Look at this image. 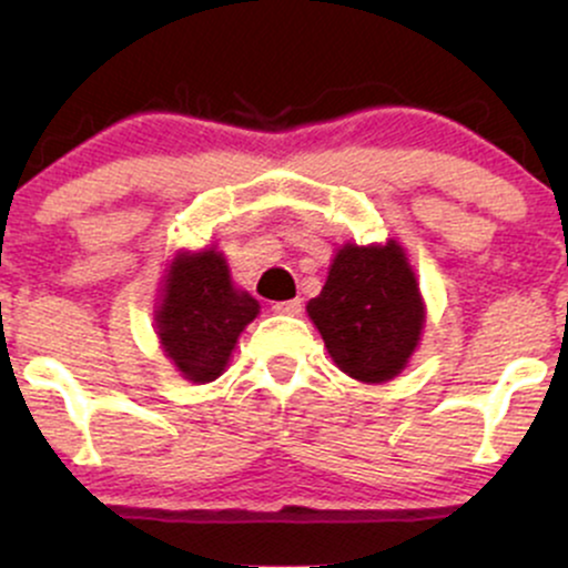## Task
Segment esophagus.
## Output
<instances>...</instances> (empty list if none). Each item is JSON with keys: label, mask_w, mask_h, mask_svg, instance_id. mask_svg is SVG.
Listing matches in <instances>:
<instances>
[{"label": "esophagus", "mask_w": 568, "mask_h": 568, "mask_svg": "<svg viewBox=\"0 0 568 568\" xmlns=\"http://www.w3.org/2000/svg\"><path fill=\"white\" fill-rule=\"evenodd\" d=\"M272 310H275L277 315H302L304 304L302 298H291V302H275L272 304Z\"/></svg>", "instance_id": "34e87169"}]
</instances>
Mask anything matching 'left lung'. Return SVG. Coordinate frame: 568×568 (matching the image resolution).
<instances>
[{"label":"left lung","instance_id":"8db88e82","mask_svg":"<svg viewBox=\"0 0 568 568\" xmlns=\"http://www.w3.org/2000/svg\"><path fill=\"white\" fill-rule=\"evenodd\" d=\"M306 312L336 366L371 384L400 374L425 323L416 277L397 243L344 245Z\"/></svg>","mask_w":568,"mask_h":568}]
</instances>
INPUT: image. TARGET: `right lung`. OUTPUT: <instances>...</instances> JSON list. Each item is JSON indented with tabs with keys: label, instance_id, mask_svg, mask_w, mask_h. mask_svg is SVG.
<instances>
[{
	"label": "right lung",
	"instance_id": "obj_1",
	"mask_svg": "<svg viewBox=\"0 0 568 568\" xmlns=\"http://www.w3.org/2000/svg\"><path fill=\"white\" fill-rule=\"evenodd\" d=\"M256 315L258 302L232 288L221 253L179 256L158 310L160 342L189 382L205 384L224 371L240 331Z\"/></svg>",
	"mask_w": 568,
	"mask_h": 568
}]
</instances>
